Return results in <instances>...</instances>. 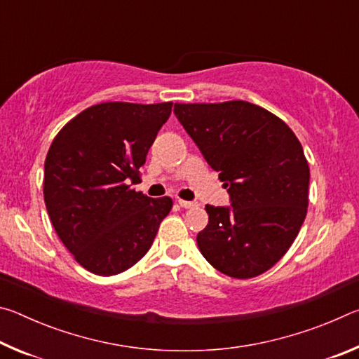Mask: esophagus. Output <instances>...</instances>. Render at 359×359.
<instances>
[{
  "label": "esophagus",
  "instance_id": "esophagus-1",
  "mask_svg": "<svg viewBox=\"0 0 359 359\" xmlns=\"http://www.w3.org/2000/svg\"><path fill=\"white\" fill-rule=\"evenodd\" d=\"M179 204H180V208H184V209H193V208H196V203H191V201H184V199H179Z\"/></svg>",
  "mask_w": 359,
  "mask_h": 359
}]
</instances>
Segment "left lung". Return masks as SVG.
<instances>
[{
    "mask_svg": "<svg viewBox=\"0 0 359 359\" xmlns=\"http://www.w3.org/2000/svg\"><path fill=\"white\" fill-rule=\"evenodd\" d=\"M174 114L231 198V208L205 205L199 250L229 277L263 274L288 252L307 214L311 169L299 139L277 115L241 100L175 102Z\"/></svg>",
    "mask_w": 359,
    "mask_h": 359,
    "instance_id": "8db88e82",
    "label": "left lung"
}]
</instances>
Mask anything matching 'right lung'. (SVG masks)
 Segmentation results:
<instances>
[{"label":"right lung","mask_w":359,"mask_h":359,"mask_svg":"<svg viewBox=\"0 0 359 359\" xmlns=\"http://www.w3.org/2000/svg\"><path fill=\"white\" fill-rule=\"evenodd\" d=\"M172 102H101L69 120L47 151L44 201L60 241L96 276L120 274L154 244L169 196L133 190Z\"/></svg>","instance_id":"obj_1"}]
</instances>
